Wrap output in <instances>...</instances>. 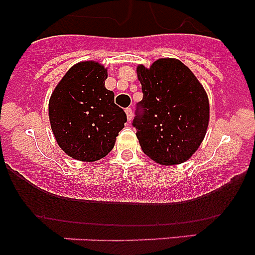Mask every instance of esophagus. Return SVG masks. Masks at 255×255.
Instances as JSON below:
<instances>
[{
  "label": "esophagus",
  "instance_id": "34e87169",
  "mask_svg": "<svg viewBox=\"0 0 255 255\" xmlns=\"http://www.w3.org/2000/svg\"><path fill=\"white\" fill-rule=\"evenodd\" d=\"M125 112H126V116H128V120H131V119H132V110H131V108H126V110H125Z\"/></svg>",
  "mask_w": 255,
  "mask_h": 255
}]
</instances>
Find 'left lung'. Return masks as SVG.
Returning a JSON list of instances; mask_svg holds the SVG:
<instances>
[{
    "instance_id": "obj_1",
    "label": "left lung",
    "mask_w": 255,
    "mask_h": 255,
    "mask_svg": "<svg viewBox=\"0 0 255 255\" xmlns=\"http://www.w3.org/2000/svg\"><path fill=\"white\" fill-rule=\"evenodd\" d=\"M143 100L132 126L141 150L157 163L188 161L206 136L208 96L188 66L176 58H159L136 67Z\"/></svg>"
}]
</instances>
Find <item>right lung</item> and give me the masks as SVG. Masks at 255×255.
<instances>
[{"instance_id":"right-lung-1","label":"right lung","mask_w":255,"mask_h":255,"mask_svg":"<svg viewBox=\"0 0 255 255\" xmlns=\"http://www.w3.org/2000/svg\"><path fill=\"white\" fill-rule=\"evenodd\" d=\"M107 69L96 61L74 65L49 98L48 116L57 144L67 155L94 162L111 152L126 114L105 87Z\"/></svg>"}]
</instances>
